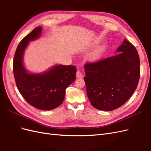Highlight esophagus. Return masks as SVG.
Segmentation results:
<instances>
[{"label":"esophagus","mask_w":151,"mask_h":151,"mask_svg":"<svg viewBox=\"0 0 151 151\" xmlns=\"http://www.w3.org/2000/svg\"><path fill=\"white\" fill-rule=\"evenodd\" d=\"M76 77L77 78H83V75L80 70H77L76 72Z\"/></svg>","instance_id":"1"}]
</instances>
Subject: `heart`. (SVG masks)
I'll return each mask as SVG.
<instances>
[{
	"instance_id": "heart-1",
	"label": "heart",
	"mask_w": 151,
	"mask_h": 151,
	"mask_svg": "<svg viewBox=\"0 0 151 151\" xmlns=\"http://www.w3.org/2000/svg\"><path fill=\"white\" fill-rule=\"evenodd\" d=\"M103 48H99V49L97 50L96 51H95L92 55H91L90 59L92 61H95V60H98V59L101 57V55L103 53Z\"/></svg>"
}]
</instances>
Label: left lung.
I'll return each instance as SVG.
<instances>
[{"mask_svg": "<svg viewBox=\"0 0 151 151\" xmlns=\"http://www.w3.org/2000/svg\"><path fill=\"white\" fill-rule=\"evenodd\" d=\"M115 55L85 64L84 80L91 104L112 111L125 103L137 87L140 58L135 47L125 40Z\"/></svg>", "mask_w": 151, "mask_h": 151, "instance_id": "left-lung-1", "label": "left lung"}]
</instances>
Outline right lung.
Wrapping results in <instances>:
<instances>
[{
	"instance_id": "1",
	"label": "right lung",
	"mask_w": 151,
	"mask_h": 151,
	"mask_svg": "<svg viewBox=\"0 0 151 151\" xmlns=\"http://www.w3.org/2000/svg\"><path fill=\"white\" fill-rule=\"evenodd\" d=\"M42 27H36L18 45L13 60V73L16 86L22 96L32 106L51 110L63 103L65 89L76 79L74 65H57L43 74H31L22 64L24 49L29 42L38 38Z\"/></svg>"
}]
</instances>
